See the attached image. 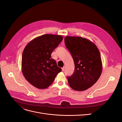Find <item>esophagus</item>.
Instances as JSON below:
<instances>
[{"mask_svg": "<svg viewBox=\"0 0 122 122\" xmlns=\"http://www.w3.org/2000/svg\"><path fill=\"white\" fill-rule=\"evenodd\" d=\"M61 70H62V71H64V70H65V67H64L63 68H61Z\"/></svg>", "mask_w": 122, "mask_h": 122, "instance_id": "1", "label": "esophagus"}]
</instances>
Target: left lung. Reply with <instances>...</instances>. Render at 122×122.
Wrapping results in <instances>:
<instances>
[{
	"mask_svg": "<svg viewBox=\"0 0 122 122\" xmlns=\"http://www.w3.org/2000/svg\"><path fill=\"white\" fill-rule=\"evenodd\" d=\"M65 43L75 65L73 74L67 77L69 86L75 91L86 90L97 81L101 74L100 53L94 43L80 36H66Z\"/></svg>",
	"mask_w": 122,
	"mask_h": 122,
	"instance_id": "8db88e82",
	"label": "left lung"
}]
</instances>
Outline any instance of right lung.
<instances>
[{
	"instance_id": "right-lung-1",
	"label": "right lung",
	"mask_w": 122,
	"mask_h": 122,
	"mask_svg": "<svg viewBox=\"0 0 122 122\" xmlns=\"http://www.w3.org/2000/svg\"><path fill=\"white\" fill-rule=\"evenodd\" d=\"M62 39L61 35L46 34L33 39L25 46L22 56V72L33 86L47 88L61 71L51 54Z\"/></svg>"
}]
</instances>
